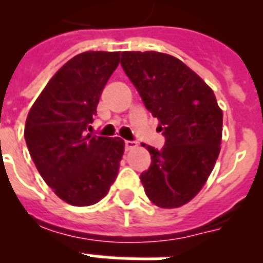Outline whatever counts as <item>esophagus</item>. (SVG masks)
Here are the masks:
<instances>
[{"instance_id": "34e87169", "label": "esophagus", "mask_w": 263, "mask_h": 263, "mask_svg": "<svg viewBox=\"0 0 263 263\" xmlns=\"http://www.w3.org/2000/svg\"><path fill=\"white\" fill-rule=\"evenodd\" d=\"M138 147V144L135 143V142H131V140H127L125 142V150L127 152H131V150H134V148Z\"/></svg>"}]
</instances>
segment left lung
Instances as JSON below:
<instances>
[{"label":"left lung","mask_w":263,"mask_h":263,"mask_svg":"<svg viewBox=\"0 0 263 263\" xmlns=\"http://www.w3.org/2000/svg\"><path fill=\"white\" fill-rule=\"evenodd\" d=\"M121 65L165 136L161 150L143 144L152 154L140 175L144 192L158 208H180L198 195L216 165L222 110L204 80L173 55L123 51Z\"/></svg>","instance_id":"obj_1"}]
</instances>
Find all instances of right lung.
Here are the masks:
<instances>
[{
    "instance_id": "1",
    "label": "right lung",
    "mask_w": 263,
    "mask_h": 263,
    "mask_svg": "<svg viewBox=\"0 0 263 263\" xmlns=\"http://www.w3.org/2000/svg\"><path fill=\"white\" fill-rule=\"evenodd\" d=\"M119 64L120 51L75 55L49 80L27 116L24 138L35 166L55 195L72 206L99 202L119 173L124 140L87 134Z\"/></svg>"
}]
</instances>
